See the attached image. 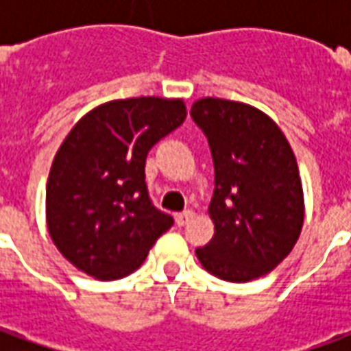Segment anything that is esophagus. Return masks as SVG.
<instances>
[{"label":"esophagus","mask_w":351,"mask_h":351,"mask_svg":"<svg viewBox=\"0 0 351 351\" xmlns=\"http://www.w3.org/2000/svg\"><path fill=\"white\" fill-rule=\"evenodd\" d=\"M191 218H193V210H184V213L176 214V223L178 226H186Z\"/></svg>","instance_id":"esophagus-1"}]
</instances>
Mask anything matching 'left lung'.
<instances>
[{"mask_svg":"<svg viewBox=\"0 0 351 351\" xmlns=\"http://www.w3.org/2000/svg\"><path fill=\"white\" fill-rule=\"evenodd\" d=\"M190 114L214 161V237L195 250L197 259L228 282L259 278L301 235L304 197L293 150L278 125L246 103L203 97Z\"/></svg>","mask_w":351,"mask_h":351,"instance_id":"1","label":"left lung"}]
</instances>
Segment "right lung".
I'll return each instance as SVG.
<instances>
[{
	"label": "right lung",
	"mask_w": 351,
	"mask_h": 351,
	"mask_svg": "<svg viewBox=\"0 0 351 351\" xmlns=\"http://www.w3.org/2000/svg\"><path fill=\"white\" fill-rule=\"evenodd\" d=\"M186 118L182 99L103 103L75 123L47 182V226L69 263L97 280L137 271L171 226L148 197V150Z\"/></svg>",
	"instance_id": "add662e5"
}]
</instances>
